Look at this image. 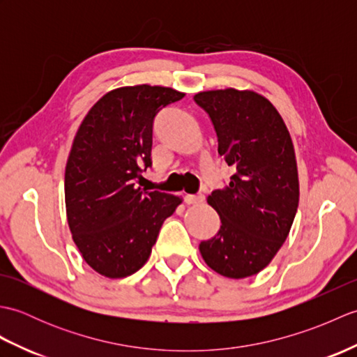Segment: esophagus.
Returning a JSON list of instances; mask_svg holds the SVG:
<instances>
[{
  "label": "esophagus",
  "mask_w": 357,
  "mask_h": 357,
  "mask_svg": "<svg viewBox=\"0 0 357 357\" xmlns=\"http://www.w3.org/2000/svg\"><path fill=\"white\" fill-rule=\"evenodd\" d=\"M204 195H185L184 196V202L188 204V206H198V204L204 202Z\"/></svg>",
  "instance_id": "1"
}]
</instances>
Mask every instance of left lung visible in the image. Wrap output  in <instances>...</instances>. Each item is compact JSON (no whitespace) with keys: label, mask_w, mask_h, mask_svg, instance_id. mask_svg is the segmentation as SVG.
I'll use <instances>...</instances> for the list:
<instances>
[{"label":"left lung","mask_w":357,"mask_h":357,"mask_svg":"<svg viewBox=\"0 0 357 357\" xmlns=\"http://www.w3.org/2000/svg\"><path fill=\"white\" fill-rule=\"evenodd\" d=\"M218 136V153L234 170L207 202L221 227L199 252L211 270L231 279L264 270L282 247L299 204L293 142L273 104L250 90L195 95Z\"/></svg>","instance_id":"8db88e82"}]
</instances>
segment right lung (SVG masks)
Here are the masks:
<instances>
[{
	"label": "right lung",
	"mask_w": 357,
	"mask_h": 357,
	"mask_svg": "<svg viewBox=\"0 0 357 357\" xmlns=\"http://www.w3.org/2000/svg\"><path fill=\"white\" fill-rule=\"evenodd\" d=\"M185 93L133 86L104 95L82 121L66 165L67 222L84 261L116 279L147 262L158 233L181 198L146 192L156 115Z\"/></svg>",
	"instance_id": "obj_1"
}]
</instances>
